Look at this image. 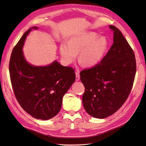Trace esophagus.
I'll use <instances>...</instances> for the list:
<instances>
[{"mask_svg":"<svg viewBox=\"0 0 146 146\" xmlns=\"http://www.w3.org/2000/svg\"><path fill=\"white\" fill-rule=\"evenodd\" d=\"M76 81H78L79 80H80V74H79L78 70H77V71L76 72Z\"/></svg>","mask_w":146,"mask_h":146,"instance_id":"esophagus-1","label":"esophagus"}]
</instances>
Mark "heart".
Masks as SVG:
<instances>
[{"mask_svg":"<svg viewBox=\"0 0 146 146\" xmlns=\"http://www.w3.org/2000/svg\"><path fill=\"white\" fill-rule=\"evenodd\" d=\"M108 41L105 36L92 32H84L70 38L68 44L64 42L60 46V54L63 62L69 64L76 60L79 53L78 61L86 68L98 64L108 48Z\"/></svg>","mask_w":146,"mask_h":146,"instance_id":"1","label":"heart"}]
</instances>
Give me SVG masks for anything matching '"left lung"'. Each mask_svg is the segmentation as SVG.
I'll return each instance as SVG.
<instances>
[{"mask_svg":"<svg viewBox=\"0 0 146 146\" xmlns=\"http://www.w3.org/2000/svg\"><path fill=\"white\" fill-rule=\"evenodd\" d=\"M113 43L100 63L80 72L85 86L82 102L90 116L104 119L124 104L133 85L136 64L134 52L121 32L109 25Z\"/></svg>","mask_w":146,"mask_h":146,"instance_id":"left-lung-1","label":"left lung"}]
</instances>
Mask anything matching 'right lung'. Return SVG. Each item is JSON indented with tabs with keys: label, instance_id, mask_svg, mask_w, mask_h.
I'll return each instance as SVG.
<instances>
[{
	"label": "right lung",
	"instance_id": "obj_1",
	"mask_svg": "<svg viewBox=\"0 0 146 146\" xmlns=\"http://www.w3.org/2000/svg\"><path fill=\"white\" fill-rule=\"evenodd\" d=\"M33 27L24 33L13 48L9 63L13 91L21 107L32 117L47 120L60 111L63 96L76 80L73 68L54 61L46 66L29 64L24 56L25 38Z\"/></svg>",
	"mask_w": 146,
	"mask_h": 146
}]
</instances>
